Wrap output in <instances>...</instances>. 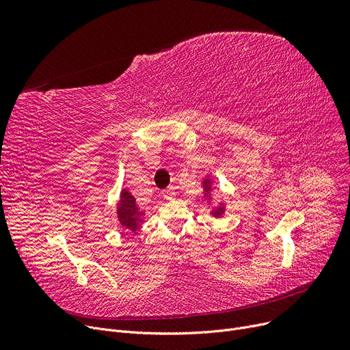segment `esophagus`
Returning a JSON list of instances; mask_svg holds the SVG:
<instances>
[{
	"instance_id": "obj_1",
	"label": "esophagus",
	"mask_w": 350,
	"mask_h": 350,
	"mask_svg": "<svg viewBox=\"0 0 350 350\" xmlns=\"http://www.w3.org/2000/svg\"><path fill=\"white\" fill-rule=\"evenodd\" d=\"M163 197L165 198V200H173L174 197H176V191H174V189L173 187H167L165 190H163Z\"/></svg>"
}]
</instances>
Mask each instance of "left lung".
<instances>
[{
    "instance_id": "obj_1",
    "label": "left lung",
    "mask_w": 350,
    "mask_h": 350,
    "mask_svg": "<svg viewBox=\"0 0 350 350\" xmlns=\"http://www.w3.org/2000/svg\"><path fill=\"white\" fill-rule=\"evenodd\" d=\"M201 187H203V198H204V201H207V203L211 206L213 190H214V178L210 174H206L203 181H201ZM226 207H227V204L224 203V201H219L218 204L211 206L210 214L213 217H217V218L218 217H223L224 213H226Z\"/></svg>"
}]
</instances>
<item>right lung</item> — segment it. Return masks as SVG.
I'll use <instances>...</instances> for the list:
<instances>
[{
	"instance_id": "right-lung-1",
	"label": "right lung",
	"mask_w": 350,
	"mask_h": 350,
	"mask_svg": "<svg viewBox=\"0 0 350 350\" xmlns=\"http://www.w3.org/2000/svg\"><path fill=\"white\" fill-rule=\"evenodd\" d=\"M116 214L120 226L127 232H137L144 221L146 210L136 203V198L132 193H129L126 189H122L116 204Z\"/></svg>"
}]
</instances>
